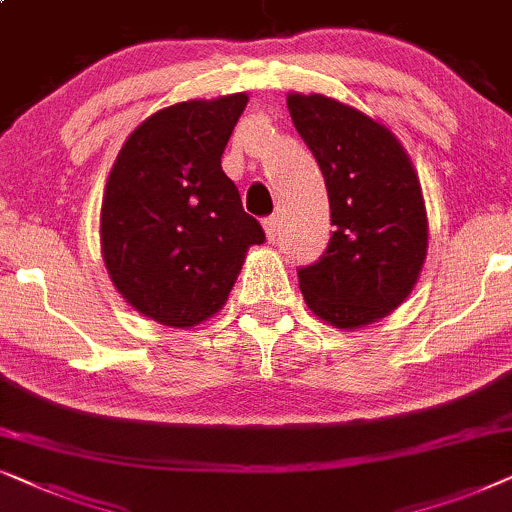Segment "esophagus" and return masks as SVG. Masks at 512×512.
<instances>
[{
	"mask_svg": "<svg viewBox=\"0 0 512 512\" xmlns=\"http://www.w3.org/2000/svg\"><path fill=\"white\" fill-rule=\"evenodd\" d=\"M262 224H264V231H267V238H269V241H274L276 234H278V227H281V220H278V215H269V217H264Z\"/></svg>",
	"mask_w": 512,
	"mask_h": 512,
	"instance_id": "esophagus-1",
	"label": "esophagus"
}]
</instances>
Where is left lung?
<instances>
[{
  "label": "left lung",
  "mask_w": 512,
  "mask_h": 512,
  "mask_svg": "<svg viewBox=\"0 0 512 512\" xmlns=\"http://www.w3.org/2000/svg\"><path fill=\"white\" fill-rule=\"evenodd\" d=\"M292 124L325 177L330 222L323 255L299 267L309 309L337 327H360L405 302L428 248L419 177L395 135L325 95H288Z\"/></svg>",
  "instance_id": "left-lung-1"
}]
</instances>
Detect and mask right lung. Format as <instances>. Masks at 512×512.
<instances>
[{
    "instance_id": "1",
    "label": "right lung",
    "mask_w": 512,
    "mask_h": 512,
    "mask_svg": "<svg viewBox=\"0 0 512 512\" xmlns=\"http://www.w3.org/2000/svg\"><path fill=\"white\" fill-rule=\"evenodd\" d=\"M248 95L177 102L131 133L109 173L100 241L133 309L170 327L222 309L262 224L243 210L222 152Z\"/></svg>"
}]
</instances>
